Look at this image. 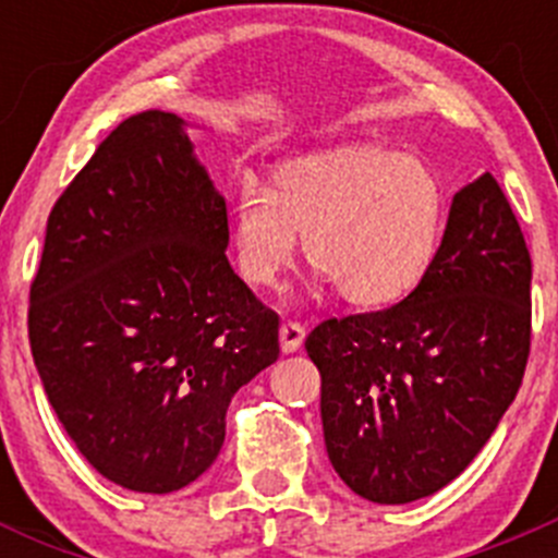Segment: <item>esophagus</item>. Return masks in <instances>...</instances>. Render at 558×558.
<instances>
[{"instance_id": "esophagus-1", "label": "esophagus", "mask_w": 558, "mask_h": 558, "mask_svg": "<svg viewBox=\"0 0 558 558\" xmlns=\"http://www.w3.org/2000/svg\"><path fill=\"white\" fill-rule=\"evenodd\" d=\"M302 342H305V326L300 320H283L280 324V348H283V353L300 351Z\"/></svg>"}]
</instances>
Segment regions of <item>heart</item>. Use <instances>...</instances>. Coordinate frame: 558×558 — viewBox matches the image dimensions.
<instances>
[{
	"label": "heart",
	"instance_id": "obj_1",
	"mask_svg": "<svg viewBox=\"0 0 558 558\" xmlns=\"http://www.w3.org/2000/svg\"><path fill=\"white\" fill-rule=\"evenodd\" d=\"M446 196L437 174L380 145H342L275 174L272 196L245 185L234 207L232 247L253 289H278L307 262L356 307L404 300L429 272L442 238Z\"/></svg>",
	"mask_w": 558,
	"mask_h": 558
}]
</instances>
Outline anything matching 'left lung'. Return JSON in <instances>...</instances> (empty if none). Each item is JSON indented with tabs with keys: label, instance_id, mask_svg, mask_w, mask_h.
<instances>
[{
	"label": "left lung",
	"instance_id": "8db88e82",
	"mask_svg": "<svg viewBox=\"0 0 558 558\" xmlns=\"http://www.w3.org/2000/svg\"><path fill=\"white\" fill-rule=\"evenodd\" d=\"M529 345L532 258L486 172L453 196L435 262L402 302L307 335L337 475L380 505L440 492L515 399Z\"/></svg>",
	"mask_w": 558,
	"mask_h": 558
}]
</instances>
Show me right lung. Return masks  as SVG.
<instances>
[{"label": "right lung", "instance_id": "1", "mask_svg": "<svg viewBox=\"0 0 558 558\" xmlns=\"http://www.w3.org/2000/svg\"><path fill=\"white\" fill-rule=\"evenodd\" d=\"M227 245V202L161 110L118 123L48 216L32 356L77 451L129 492L196 481L238 388L280 353Z\"/></svg>", "mask_w": 558, "mask_h": 558}]
</instances>
